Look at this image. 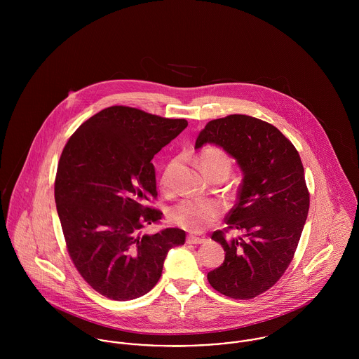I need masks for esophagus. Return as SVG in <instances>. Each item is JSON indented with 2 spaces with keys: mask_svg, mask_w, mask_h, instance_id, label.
<instances>
[{
  "mask_svg": "<svg viewBox=\"0 0 359 359\" xmlns=\"http://www.w3.org/2000/svg\"><path fill=\"white\" fill-rule=\"evenodd\" d=\"M205 242V238H198V236H194V235H189L187 238V243H189V245H202Z\"/></svg>",
  "mask_w": 359,
  "mask_h": 359,
  "instance_id": "1",
  "label": "esophagus"
}]
</instances>
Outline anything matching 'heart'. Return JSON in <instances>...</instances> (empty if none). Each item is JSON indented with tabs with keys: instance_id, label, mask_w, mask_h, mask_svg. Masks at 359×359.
Here are the masks:
<instances>
[{
	"instance_id": "1",
	"label": "heart",
	"mask_w": 359,
	"mask_h": 359,
	"mask_svg": "<svg viewBox=\"0 0 359 359\" xmlns=\"http://www.w3.org/2000/svg\"><path fill=\"white\" fill-rule=\"evenodd\" d=\"M199 164L205 177L217 172H222L228 177L232 167V160L222 149L208 147L199 154ZM168 170L170 168H167L161 177V185L164 189H167ZM221 214L222 205L215 201L184 199L170 210V219L187 231L199 232L205 226L212 225L221 217Z\"/></svg>"
}]
</instances>
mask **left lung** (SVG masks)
Returning <instances> with one entry per match:
<instances>
[{"label":"left lung","instance_id":"obj_1","mask_svg":"<svg viewBox=\"0 0 359 359\" xmlns=\"http://www.w3.org/2000/svg\"><path fill=\"white\" fill-rule=\"evenodd\" d=\"M205 144L222 148L243 172L226 229L211 235L224 248L225 259L207 279L224 296L250 300L272 287L293 259L309 208L304 167L276 127L246 114L208 121L195 148ZM229 229L243 235L226 240Z\"/></svg>","mask_w":359,"mask_h":359}]
</instances>
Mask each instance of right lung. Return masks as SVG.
Here are the masks:
<instances>
[{"instance_id": "add662e5", "label": "right lung", "mask_w": 359, "mask_h": 359, "mask_svg": "<svg viewBox=\"0 0 359 359\" xmlns=\"http://www.w3.org/2000/svg\"><path fill=\"white\" fill-rule=\"evenodd\" d=\"M188 126L128 106H110L84 121L60 154L55 203L67 252L83 279L110 300H134L161 276L168 250L185 231L144 233L163 212L156 199L154 154Z\"/></svg>"}]
</instances>
